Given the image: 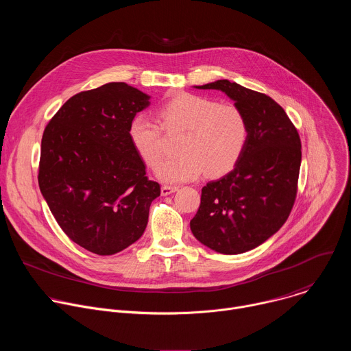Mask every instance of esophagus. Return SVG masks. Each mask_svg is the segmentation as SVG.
<instances>
[{
    "label": "esophagus",
    "mask_w": 351,
    "mask_h": 351,
    "mask_svg": "<svg viewBox=\"0 0 351 351\" xmlns=\"http://www.w3.org/2000/svg\"><path fill=\"white\" fill-rule=\"evenodd\" d=\"M178 190V187H173V186H162L161 187V194L162 195H169L172 193H175Z\"/></svg>",
    "instance_id": "1"
}]
</instances>
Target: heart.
Instances as JSON below:
<instances>
[{
    "mask_svg": "<svg viewBox=\"0 0 351 351\" xmlns=\"http://www.w3.org/2000/svg\"><path fill=\"white\" fill-rule=\"evenodd\" d=\"M167 132L183 130L178 145L180 156L165 160L156 171L164 183H184L208 176H222L240 160L248 128L243 112L232 104H217L210 98L180 93L157 111ZM129 138L140 158L156 167L162 156L161 129L145 115L129 123Z\"/></svg>",
    "mask_w": 351,
    "mask_h": 351,
    "instance_id": "obj_1",
    "label": "heart"
}]
</instances>
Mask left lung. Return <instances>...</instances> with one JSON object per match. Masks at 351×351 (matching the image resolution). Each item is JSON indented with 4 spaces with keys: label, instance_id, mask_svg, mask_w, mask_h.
Segmentation results:
<instances>
[{
    "label": "left lung",
    "instance_id": "8db88e82",
    "mask_svg": "<svg viewBox=\"0 0 351 351\" xmlns=\"http://www.w3.org/2000/svg\"><path fill=\"white\" fill-rule=\"evenodd\" d=\"M225 93L248 128L234 168L202 190V203L190 229L221 254L250 252L286 222L297 193L302 141L285 110L271 97L226 79L194 86Z\"/></svg>",
    "mask_w": 351,
    "mask_h": 351
}]
</instances>
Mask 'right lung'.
<instances>
[{"mask_svg": "<svg viewBox=\"0 0 351 351\" xmlns=\"http://www.w3.org/2000/svg\"><path fill=\"white\" fill-rule=\"evenodd\" d=\"M149 98L123 82L107 83L71 97L44 130L40 191L66 236L94 254L137 241L161 193L129 138L130 121Z\"/></svg>", "mask_w": 351, "mask_h": 351, "instance_id": "right-lung-1", "label": "right lung"}]
</instances>
